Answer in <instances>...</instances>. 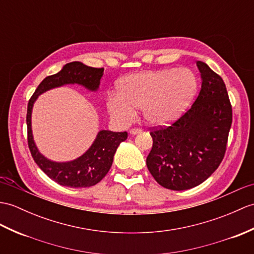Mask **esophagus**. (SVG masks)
Instances as JSON below:
<instances>
[{"mask_svg": "<svg viewBox=\"0 0 254 254\" xmlns=\"http://www.w3.org/2000/svg\"><path fill=\"white\" fill-rule=\"evenodd\" d=\"M138 133H141V128H138V127H135V128H132L131 131H129V134L131 135H136Z\"/></svg>", "mask_w": 254, "mask_h": 254, "instance_id": "1", "label": "esophagus"}]
</instances>
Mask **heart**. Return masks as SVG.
<instances>
[{
  "label": "heart",
  "mask_w": 254,
  "mask_h": 254,
  "mask_svg": "<svg viewBox=\"0 0 254 254\" xmlns=\"http://www.w3.org/2000/svg\"><path fill=\"white\" fill-rule=\"evenodd\" d=\"M198 81L187 68L164 69L129 74L118 84V95L107 99L109 115L128 125L141 108L151 126H166L183 114L197 92Z\"/></svg>",
  "instance_id": "obj_1"
}]
</instances>
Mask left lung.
Returning <instances> with one entry per match:
<instances>
[{"instance_id": "obj_1", "label": "left lung", "mask_w": 254, "mask_h": 254, "mask_svg": "<svg viewBox=\"0 0 254 254\" xmlns=\"http://www.w3.org/2000/svg\"><path fill=\"white\" fill-rule=\"evenodd\" d=\"M201 90L191 107L170 127L152 129L146 159L158 184L186 190L201 184L219 168L233 121L225 83L207 64L197 62Z\"/></svg>"}]
</instances>
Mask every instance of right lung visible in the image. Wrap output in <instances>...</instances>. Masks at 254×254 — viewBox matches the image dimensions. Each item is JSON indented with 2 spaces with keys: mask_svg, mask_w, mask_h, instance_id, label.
Here are the masks:
<instances>
[{
  "mask_svg": "<svg viewBox=\"0 0 254 254\" xmlns=\"http://www.w3.org/2000/svg\"><path fill=\"white\" fill-rule=\"evenodd\" d=\"M103 74L104 68L88 67L80 62L69 63L64 64L60 72L46 76L39 84L28 103L27 127L29 149L39 168L50 179L62 186L81 188L96 185L108 173L118 146L127 138V133L102 129L98 132L90 148L79 158L68 162L52 161L41 154L34 143L31 128L33 104L41 94L66 84H79L88 91L95 92L98 90Z\"/></svg>",
  "mask_w": 254,
  "mask_h": 254,
  "instance_id": "obj_1",
  "label": "right lung"
}]
</instances>
